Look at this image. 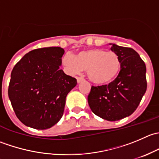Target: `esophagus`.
I'll return each mask as SVG.
<instances>
[{
  "label": "esophagus",
  "mask_w": 159,
  "mask_h": 159,
  "mask_svg": "<svg viewBox=\"0 0 159 159\" xmlns=\"http://www.w3.org/2000/svg\"><path fill=\"white\" fill-rule=\"evenodd\" d=\"M84 81V78H80V77H77V82H78V84H79V83H81V82H82V81Z\"/></svg>",
  "instance_id": "obj_1"
}]
</instances>
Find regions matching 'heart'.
Wrapping results in <instances>:
<instances>
[{
  "instance_id": "b5f03b06",
  "label": "heart",
  "mask_w": 159,
  "mask_h": 159,
  "mask_svg": "<svg viewBox=\"0 0 159 159\" xmlns=\"http://www.w3.org/2000/svg\"><path fill=\"white\" fill-rule=\"evenodd\" d=\"M62 64L70 74H77L83 69L92 82L105 84L113 81L121 69V61L117 54L101 48L80 51L76 56L65 54Z\"/></svg>"
}]
</instances>
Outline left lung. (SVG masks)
<instances>
[{
    "mask_svg": "<svg viewBox=\"0 0 159 159\" xmlns=\"http://www.w3.org/2000/svg\"><path fill=\"white\" fill-rule=\"evenodd\" d=\"M109 44L121 61L119 74L108 84L92 86L88 102L94 115L114 121L131 115L139 106L147 89L146 67L134 49Z\"/></svg>",
    "mask_w": 159,
    "mask_h": 159,
    "instance_id": "left-lung-1",
    "label": "left lung"
}]
</instances>
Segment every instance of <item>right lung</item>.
Instances as JSON below:
<instances>
[{
    "label": "right lung",
    "mask_w": 159,
    "mask_h": 159,
    "mask_svg": "<svg viewBox=\"0 0 159 159\" xmlns=\"http://www.w3.org/2000/svg\"><path fill=\"white\" fill-rule=\"evenodd\" d=\"M60 47L34 49L13 68L8 97L16 116L28 127L50 129L61 118L66 96L77 84L61 69Z\"/></svg>",
    "instance_id": "add662e5"
}]
</instances>
